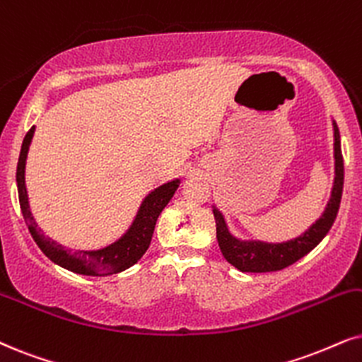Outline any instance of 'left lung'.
Returning <instances> with one entry per match:
<instances>
[{"mask_svg": "<svg viewBox=\"0 0 362 362\" xmlns=\"http://www.w3.org/2000/svg\"><path fill=\"white\" fill-rule=\"evenodd\" d=\"M334 125V168H336V177H334V185L329 199L327 207L321 217L313 223L303 235L296 239L281 242V244H269V242L260 240H239L228 232L223 215L214 207L215 226H217V240L221 247L222 255L228 264L234 265L242 272H274L281 271L284 267H289L305 254H309L315 245L321 242L329 228L336 221L337 210H339L342 185H344V160L341 152V139L339 130L336 123Z\"/></svg>", "mask_w": 362, "mask_h": 362, "instance_id": "1", "label": "left lung"}]
</instances>
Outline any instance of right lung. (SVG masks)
<instances>
[{"label":"right lung","mask_w":362,"mask_h":362,"mask_svg":"<svg viewBox=\"0 0 362 362\" xmlns=\"http://www.w3.org/2000/svg\"><path fill=\"white\" fill-rule=\"evenodd\" d=\"M33 134L35 127H31L28 134L25 135V140H23L16 167V184L23 218H25L26 226L30 228V234L35 239L36 245L41 249V252L47 255L49 260H53L54 264L62 265V267L71 272L83 274V276H112V274L125 271V269L139 262L141 255L147 252L150 242H152L153 228L160 212L170 202L180 180L177 178V180L160 185L158 189L150 192L141 202L134 223L112 245L98 250H75L73 252V250L65 249L63 245L57 244V242L45 235L41 228L36 226L33 215H31L25 185V165Z\"/></svg>","instance_id":"obj_1"}]
</instances>
